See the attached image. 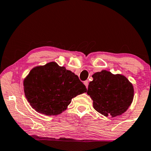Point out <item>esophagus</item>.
I'll return each instance as SVG.
<instances>
[{
    "mask_svg": "<svg viewBox=\"0 0 151 151\" xmlns=\"http://www.w3.org/2000/svg\"><path fill=\"white\" fill-rule=\"evenodd\" d=\"M84 84H85V85L86 86V87H88V81L87 80V81H84Z\"/></svg>",
    "mask_w": 151,
    "mask_h": 151,
    "instance_id": "esophagus-1",
    "label": "esophagus"
}]
</instances>
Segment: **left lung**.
Masks as SVG:
<instances>
[{"label":"left lung","instance_id":"1","mask_svg":"<svg viewBox=\"0 0 151 151\" xmlns=\"http://www.w3.org/2000/svg\"><path fill=\"white\" fill-rule=\"evenodd\" d=\"M87 94L93 100L94 109L105 116L122 114L132 102L134 88L127 78L102 70L92 76Z\"/></svg>","mask_w":151,"mask_h":151}]
</instances>
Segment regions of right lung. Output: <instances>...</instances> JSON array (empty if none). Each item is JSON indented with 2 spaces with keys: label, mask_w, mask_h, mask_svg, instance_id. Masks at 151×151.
<instances>
[{
  "label": "right lung",
  "mask_w": 151,
  "mask_h": 151,
  "mask_svg": "<svg viewBox=\"0 0 151 151\" xmlns=\"http://www.w3.org/2000/svg\"><path fill=\"white\" fill-rule=\"evenodd\" d=\"M28 102L39 113L61 114L76 95L87 92L78 76L54 62L33 68L23 81Z\"/></svg>",
  "instance_id": "obj_1"
}]
</instances>
